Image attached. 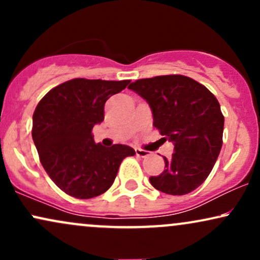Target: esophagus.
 I'll return each mask as SVG.
<instances>
[{
  "label": "esophagus",
  "mask_w": 260,
  "mask_h": 260,
  "mask_svg": "<svg viewBox=\"0 0 260 260\" xmlns=\"http://www.w3.org/2000/svg\"><path fill=\"white\" fill-rule=\"evenodd\" d=\"M136 154H137V156H139V157H147L150 155L149 151L143 150V149H136Z\"/></svg>",
  "instance_id": "esophagus-1"
}]
</instances>
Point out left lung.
Listing matches in <instances>:
<instances>
[{
  "label": "left lung",
  "instance_id": "8db88e82",
  "mask_svg": "<svg viewBox=\"0 0 260 260\" xmlns=\"http://www.w3.org/2000/svg\"><path fill=\"white\" fill-rule=\"evenodd\" d=\"M150 106L154 127L174 143L165 170L149 178L151 186L183 196L207 180L222 147L223 116L213 92L180 74L138 79L128 86Z\"/></svg>",
  "mask_w": 260,
  "mask_h": 260
}]
</instances>
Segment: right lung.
<instances>
[{"instance_id":"obj_1","label":"right lung","mask_w":260,"mask_h":260,"mask_svg":"<svg viewBox=\"0 0 260 260\" xmlns=\"http://www.w3.org/2000/svg\"><path fill=\"white\" fill-rule=\"evenodd\" d=\"M131 80L76 78L40 100L32 115L31 136L41 165L59 189L78 199L105 193L122 160L136 154L128 145L103 147L91 131L104 121V106Z\"/></svg>"}]
</instances>
